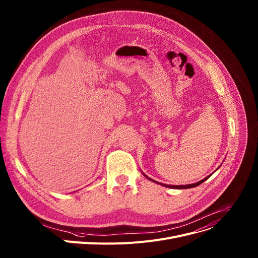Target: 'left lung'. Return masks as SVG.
Wrapping results in <instances>:
<instances>
[{
  "label": "left lung",
  "instance_id": "8db88e82",
  "mask_svg": "<svg viewBox=\"0 0 258 258\" xmlns=\"http://www.w3.org/2000/svg\"><path fill=\"white\" fill-rule=\"evenodd\" d=\"M144 174V173H143ZM144 176L146 177V178H148L149 180H151V181H153V182H157V183H160V184H162V185H164V186H166V187H171V188H188V187H194V186H197V185H199V184H201L203 181H205L207 180L210 176H208V177H205L204 179H202V180H200V181H198V182H195V183H191V184H185V185H171V184H166V183H161V182H158V181H156V180H153V179H151V178H149L148 176H146L145 174H144Z\"/></svg>",
  "mask_w": 258,
  "mask_h": 258
}]
</instances>
